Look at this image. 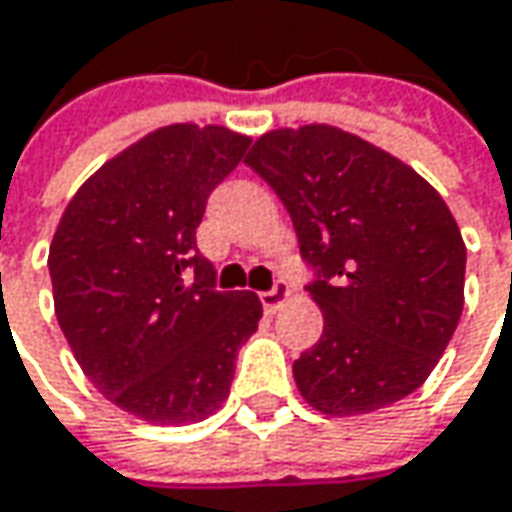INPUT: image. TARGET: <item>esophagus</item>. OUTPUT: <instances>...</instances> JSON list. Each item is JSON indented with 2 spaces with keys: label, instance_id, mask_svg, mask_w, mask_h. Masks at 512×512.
Listing matches in <instances>:
<instances>
[{
  "label": "esophagus",
  "instance_id": "34e87169",
  "mask_svg": "<svg viewBox=\"0 0 512 512\" xmlns=\"http://www.w3.org/2000/svg\"><path fill=\"white\" fill-rule=\"evenodd\" d=\"M286 300H289V283L286 280H274L272 289L260 291V303H263V309L269 311V314H274Z\"/></svg>",
  "mask_w": 512,
  "mask_h": 512
}]
</instances>
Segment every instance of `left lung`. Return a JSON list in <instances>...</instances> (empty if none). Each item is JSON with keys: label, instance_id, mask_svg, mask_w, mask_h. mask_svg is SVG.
<instances>
[{"label": "left lung", "instance_id": "left-lung-1", "mask_svg": "<svg viewBox=\"0 0 512 512\" xmlns=\"http://www.w3.org/2000/svg\"><path fill=\"white\" fill-rule=\"evenodd\" d=\"M246 164L289 212L320 340L294 360L311 408L354 416L414 394L465 303V243L450 209L399 158L326 124L257 138Z\"/></svg>", "mask_w": 512, "mask_h": 512}]
</instances>
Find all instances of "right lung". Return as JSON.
<instances>
[{"mask_svg": "<svg viewBox=\"0 0 512 512\" xmlns=\"http://www.w3.org/2000/svg\"><path fill=\"white\" fill-rule=\"evenodd\" d=\"M249 144L226 127L155 130L81 186L50 243L56 317L81 371L155 425L221 408L263 314L252 291L215 289L195 240L212 189Z\"/></svg>", "mask_w": 512, "mask_h": 512, "instance_id": "right-lung-1", "label": "right lung"}]
</instances>
